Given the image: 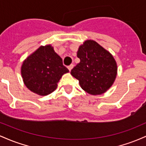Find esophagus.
Listing matches in <instances>:
<instances>
[{"instance_id": "esophagus-1", "label": "esophagus", "mask_w": 146, "mask_h": 146, "mask_svg": "<svg viewBox=\"0 0 146 146\" xmlns=\"http://www.w3.org/2000/svg\"><path fill=\"white\" fill-rule=\"evenodd\" d=\"M73 68V64H71V65H69V66H68V70H69V71H71V69Z\"/></svg>"}]
</instances>
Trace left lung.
Masks as SVG:
<instances>
[{"instance_id": "left-lung-1", "label": "left lung", "mask_w": 146, "mask_h": 146, "mask_svg": "<svg viewBox=\"0 0 146 146\" xmlns=\"http://www.w3.org/2000/svg\"><path fill=\"white\" fill-rule=\"evenodd\" d=\"M80 62L71 70L83 90L91 95H100L112 86L117 75L116 62L111 54L98 43L86 40L79 48Z\"/></svg>"}]
</instances>
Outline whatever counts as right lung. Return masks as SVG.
Here are the masks:
<instances>
[{"mask_svg": "<svg viewBox=\"0 0 146 146\" xmlns=\"http://www.w3.org/2000/svg\"><path fill=\"white\" fill-rule=\"evenodd\" d=\"M68 71L51 45L40 46L25 60L21 68L25 86L40 95L54 91L61 77Z\"/></svg>", "mask_w": 146, "mask_h": 146, "instance_id": "right-lung-1", "label": "right lung"}]
</instances>
